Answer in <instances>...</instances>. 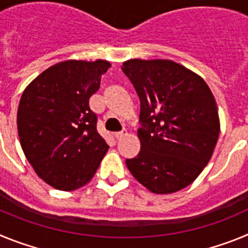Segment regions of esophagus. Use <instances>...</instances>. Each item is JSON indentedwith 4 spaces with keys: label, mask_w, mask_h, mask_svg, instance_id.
Segmentation results:
<instances>
[{
    "label": "esophagus",
    "mask_w": 248,
    "mask_h": 248,
    "mask_svg": "<svg viewBox=\"0 0 248 248\" xmlns=\"http://www.w3.org/2000/svg\"><path fill=\"white\" fill-rule=\"evenodd\" d=\"M126 134H128V133H126L125 129H123V130L117 131V133H114V137H115V139H122V138L125 137Z\"/></svg>",
    "instance_id": "esophagus-1"
}]
</instances>
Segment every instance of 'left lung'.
I'll return each instance as SVG.
<instances>
[{
    "mask_svg": "<svg viewBox=\"0 0 248 248\" xmlns=\"http://www.w3.org/2000/svg\"><path fill=\"white\" fill-rule=\"evenodd\" d=\"M123 72L140 99L139 154L125 163L154 194L184 189L210 161L220 135L217 105L205 80L168 59H129Z\"/></svg>",
    "mask_w": 248,
    "mask_h": 248,
    "instance_id": "1",
    "label": "left lung"
}]
</instances>
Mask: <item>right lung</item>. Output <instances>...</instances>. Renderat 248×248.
I'll use <instances>...</instances> for the list:
<instances>
[{
	"label": "right lung",
	"instance_id": "right-lung-1",
	"mask_svg": "<svg viewBox=\"0 0 248 248\" xmlns=\"http://www.w3.org/2000/svg\"><path fill=\"white\" fill-rule=\"evenodd\" d=\"M110 63L65 61L30 83L17 110L22 150L36 174L54 189H79L94 176L109 146L97 130L89 99Z\"/></svg>",
	"mask_w": 248,
	"mask_h": 248
}]
</instances>
